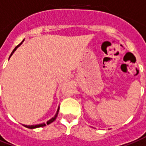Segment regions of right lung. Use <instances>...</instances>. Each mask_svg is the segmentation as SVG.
Returning a JSON list of instances; mask_svg holds the SVG:
<instances>
[{"instance_id": "1", "label": "right lung", "mask_w": 146, "mask_h": 146, "mask_svg": "<svg viewBox=\"0 0 146 146\" xmlns=\"http://www.w3.org/2000/svg\"><path fill=\"white\" fill-rule=\"evenodd\" d=\"M22 42H20V44L18 45V46H16V47H15V49L13 50V51L12 52V54H11L10 57L13 55V54L14 53V52L16 51V50L17 49V47H19L20 45L22 44ZM10 57H9V58H10ZM58 111H59V108H58V111H57V113H56V115H54V117H53L51 119H50L48 122L46 123V124H47V125H48V124H50V123H51L52 122H54V121L55 120L56 118H57V116H58ZM23 126H25V127H27V128H30V129H35V128H38V127H42V126H46V124H45V123H42V124H38V125H32V126H27V125H23Z\"/></svg>"}]
</instances>
